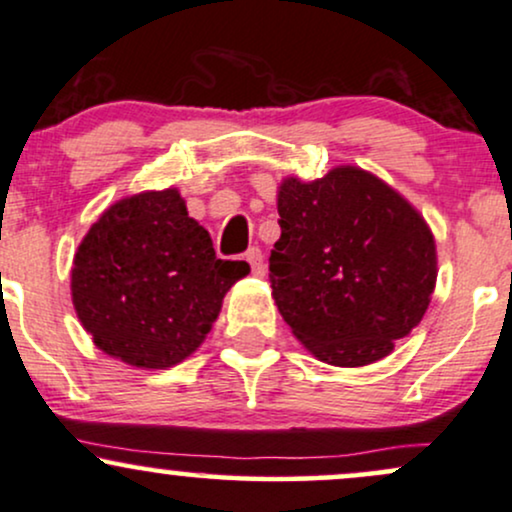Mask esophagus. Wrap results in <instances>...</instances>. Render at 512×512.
<instances>
[{
    "mask_svg": "<svg viewBox=\"0 0 512 512\" xmlns=\"http://www.w3.org/2000/svg\"><path fill=\"white\" fill-rule=\"evenodd\" d=\"M244 258L249 261L251 273H254V275L266 273V263H263V254H261V249H258V246H251V249L244 254Z\"/></svg>",
    "mask_w": 512,
    "mask_h": 512,
    "instance_id": "esophagus-1",
    "label": "esophagus"
}]
</instances>
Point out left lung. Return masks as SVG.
<instances>
[{
	"mask_svg": "<svg viewBox=\"0 0 512 512\" xmlns=\"http://www.w3.org/2000/svg\"><path fill=\"white\" fill-rule=\"evenodd\" d=\"M278 213L270 287L292 333L333 366L393 352L436 285V244L422 215L357 167L309 184L285 179Z\"/></svg>",
	"mask_w": 512,
	"mask_h": 512,
	"instance_id": "8db88e82",
	"label": "left lung"
}]
</instances>
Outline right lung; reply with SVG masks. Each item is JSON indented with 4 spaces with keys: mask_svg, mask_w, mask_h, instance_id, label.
Returning <instances> with one entry per match:
<instances>
[{
    "mask_svg": "<svg viewBox=\"0 0 512 512\" xmlns=\"http://www.w3.org/2000/svg\"><path fill=\"white\" fill-rule=\"evenodd\" d=\"M249 270L215 256L179 191H148L114 203L90 227L71 268V297L102 352L165 369L201 345L222 297Z\"/></svg>",
    "mask_w": 512,
    "mask_h": 512,
    "instance_id": "1",
    "label": "right lung"
}]
</instances>
